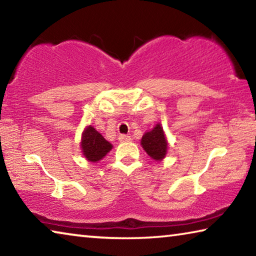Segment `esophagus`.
Here are the masks:
<instances>
[{
    "instance_id": "obj_1",
    "label": "esophagus",
    "mask_w": 256,
    "mask_h": 256,
    "mask_svg": "<svg viewBox=\"0 0 256 256\" xmlns=\"http://www.w3.org/2000/svg\"><path fill=\"white\" fill-rule=\"evenodd\" d=\"M118 140H120V142H128V141H131V136H126V134H120V136H118Z\"/></svg>"
}]
</instances>
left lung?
Masks as SVG:
<instances>
[{
  "instance_id": "1",
  "label": "left lung",
  "mask_w": 256,
  "mask_h": 256,
  "mask_svg": "<svg viewBox=\"0 0 256 256\" xmlns=\"http://www.w3.org/2000/svg\"><path fill=\"white\" fill-rule=\"evenodd\" d=\"M141 144L151 158L154 160H162L167 152V141L164 138V130L157 124L151 130L150 132H146L142 136Z\"/></svg>"
}]
</instances>
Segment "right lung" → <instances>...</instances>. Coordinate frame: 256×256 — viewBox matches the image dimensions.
Wrapping results in <instances>:
<instances>
[{"label":"right lung","mask_w":256,"mask_h":256,"mask_svg":"<svg viewBox=\"0 0 256 256\" xmlns=\"http://www.w3.org/2000/svg\"><path fill=\"white\" fill-rule=\"evenodd\" d=\"M81 148L84 157L89 162H97L105 157L107 152H110L112 146L92 126H88L84 130V136H82Z\"/></svg>","instance_id":"1"}]
</instances>
